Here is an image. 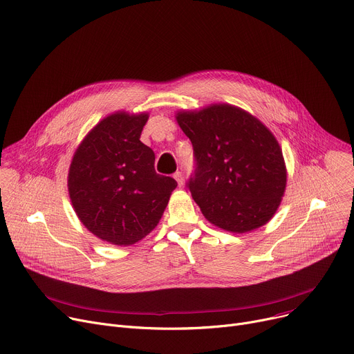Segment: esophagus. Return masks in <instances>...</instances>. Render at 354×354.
I'll return each instance as SVG.
<instances>
[{"label": "esophagus", "mask_w": 354, "mask_h": 354, "mask_svg": "<svg viewBox=\"0 0 354 354\" xmlns=\"http://www.w3.org/2000/svg\"><path fill=\"white\" fill-rule=\"evenodd\" d=\"M174 178H175V180L178 182L179 186L183 185V175H182V172H175V174H174Z\"/></svg>", "instance_id": "obj_1"}]
</instances>
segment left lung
<instances>
[{
	"label": "left lung",
	"instance_id": "obj_1",
	"mask_svg": "<svg viewBox=\"0 0 354 354\" xmlns=\"http://www.w3.org/2000/svg\"><path fill=\"white\" fill-rule=\"evenodd\" d=\"M176 121L194 147L196 169L187 187L203 216L233 233L266 225L288 180L274 135L252 113L229 104L179 111Z\"/></svg>",
	"mask_w": 354,
	"mask_h": 354
}]
</instances>
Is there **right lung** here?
Listing matches in <instances>:
<instances>
[{"label": "right lung", "instance_id": "right-lung-1", "mask_svg": "<svg viewBox=\"0 0 354 354\" xmlns=\"http://www.w3.org/2000/svg\"><path fill=\"white\" fill-rule=\"evenodd\" d=\"M148 118V112L108 115L82 139L69 165L68 192L78 219L116 246L151 233L178 186L155 172V153L139 140Z\"/></svg>", "mask_w": 354, "mask_h": 354}]
</instances>
